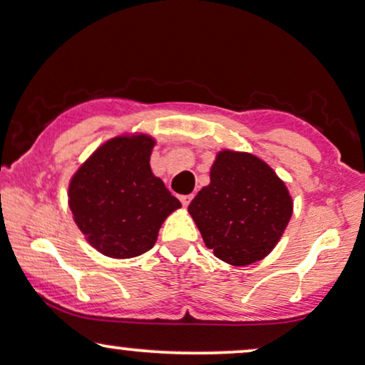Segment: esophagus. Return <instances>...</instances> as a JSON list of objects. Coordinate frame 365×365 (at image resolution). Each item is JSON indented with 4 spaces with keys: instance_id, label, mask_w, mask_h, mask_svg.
Instances as JSON below:
<instances>
[{
    "instance_id": "1",
    "label": "esophagus",
    "mask_w": 365,
    "mask_h": 365,
    "mask_svg": "<svg viewBox=\"0 0 365 365\" xmlns=\"http://www.w3.org/2000/svg\"><path fill=\"white\" fill-rule=\"evenodd\" d=\"M179 200H181V203H182V206H187L192 201V195H184V196H181L179 197Z\"/></svg>"
}]
</instances>
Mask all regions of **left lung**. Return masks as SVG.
<instances>
[{"instance_id":"1","label":"left lung","mask_w":365,"mask_h":365,"mask_svg":"<svg viewBox=\"0 0 365 365\" xmlns=\"http://www.w3.org/2000/svg\"><path fill=\"white\" fill-rule=\"evenodd\" d=\"M210 178L190 205L206 247L232 265L264 259L292 215L284 182L257 157L230 150L220 152Z\"/></svg>"}]
</instances>
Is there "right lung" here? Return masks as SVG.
I'll list each match as a JSON object with an SVG mask.
<instances>
[{
	"label": "right lung",
	"instance_id": "add662e5",
	"mask_svg": "<svg viewBox=\"0 0 365 365\" xmlns=\"http://www.w3.org/2000/svg\"><path fill=\"white\" fill-rule=\"evenodd\" d=\"M154 140L118 137L76 173L69 206L89 244L108 257L130 259L154 247L164 220L181 203L150 170Z\"/></svg>",
	"mask_w": 365,
	"mask_h": 365
}]
</instances>
